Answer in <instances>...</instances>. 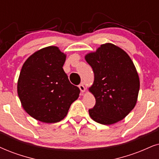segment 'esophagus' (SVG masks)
<instances>
[{"instance_id":"34e87169","label":"esophagus","mask_w":159,"mask_h":159,"mask_svg":"<svg viewBox=\"0 0 159 159\" xmlns=\"http://www.w3.org/2000/svg\"><path fill=\"white\" fill-rule=\"evenodd\" d=\"M78 87H79V89H80V90H81V92H84V91H85V86H84L83 84H79V85H78Z\"/></svg>"}]
</instances>
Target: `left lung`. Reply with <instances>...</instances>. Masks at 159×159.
I'll list each match as a JSON object with an SVG mask.
<instances>
[{"instance_id":"left-lung-1","label":"left lung","mask_w":159,"mask_h":159,"mask_svg":"<svg viewBox=\"0 0 159 159\" xmlns=\"http://www.w3.org/2000/svg\"><path fill=\"white\" fill-rule=\"evenodd\" d=\"M85 59L94 73L90 91L96 103L89 109L92 119L103 125L124 119L137 101L139 79L133 61L121 48L111 43L102 45Z\"/></svg>"}]
</instances>
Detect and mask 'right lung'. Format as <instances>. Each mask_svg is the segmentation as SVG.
I'll use <instances>...</instances> for the list:
<instances>
[{"instance_id":"add662e5","label":"right lung","mask_w":159,"mask_h":159,"mask_svg":"<svg viewBox=\"0 0 159 159\" xmlns=\"http://www.w3.org/2000/svg\"><path fill=\"white\" fill-rule=\"evenodd\" d=\"M65 59L59 48L51 46L31 55L22 67L18 96L25 111L39 121H61L79 96V88L70 83L62 67Z\"/></svg>"}]
</instances>
